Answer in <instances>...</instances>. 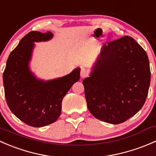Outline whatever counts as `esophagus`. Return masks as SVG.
I'll return each mask as SVG.
<instances>
[{"label":"esophagus","instance_id":"34e87169","mask_svg":"<svg viewBox=\"0 0 156 156\" xmlns=\"http://www.w3.org/2000/svg\"><path fill=\"white\" fill-rule=\"evenodd\" d=\"M80 75H81V77L82 78H84L87 77V69L85 68H84V67H82V68L81 69V72H80Z\"/></svg>","mask_w":156,"mask_h":156}]
</instances>
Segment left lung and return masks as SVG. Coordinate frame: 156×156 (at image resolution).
Segmentation results:
<instances>
[{
    "instance_id": "1",
    "label": "left lung",
    "mask_w": 156,
    "mask_h": 156,
    "mask_svg": "<svg viewBox=\"0 0 156 156\" xmlns=\"http://www.w3.org/2000/svg\"><path fill=\"white\" fill-rule=\"evenodd\" d=\"M150 76L147 54L134 39L126 35L108 42L82 81L88 109L107 123L125 122L145 103Z\"/></svg>"
}]
</instances>
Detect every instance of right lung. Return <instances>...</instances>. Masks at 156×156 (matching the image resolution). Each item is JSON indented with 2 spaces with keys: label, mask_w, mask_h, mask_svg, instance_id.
<instances>
[{
  "label": "right lung",
  "mask_w": 156,
  "mask_h": 156,
  "mask_svg": "<svg viewBox=\"0 0 156 156\" xmlns=\"http://www.w3.org/2000/svg\"><path fill=\"white\" fill-rule=\"evenodd\" d=\"M52 36L50 31L28 33L11 52L3 74L4 94L9 108L19 119L31 127L46 126L57 120L64 96L80 78V69L46 82L37 80L30 72L28 64L33 43L48 41Z\"/></svg>",
  "instance_id": "add662e5"
}]
</instances>
